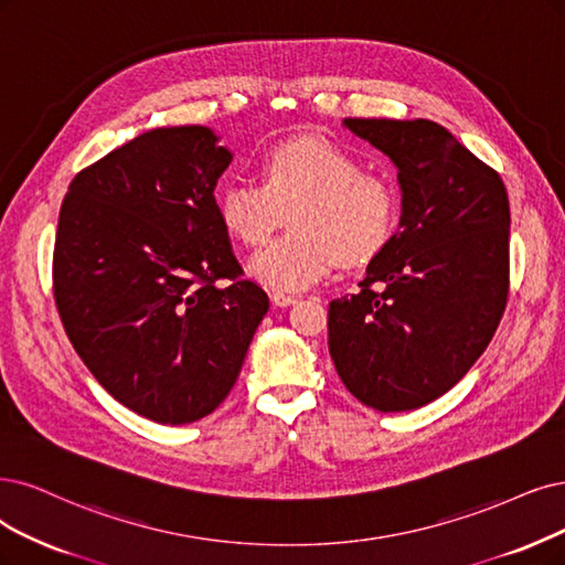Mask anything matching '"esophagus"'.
Masks as SVG:
<instances>
[{"label":"esophagus","instance_id":"34e87169","mask_svg":"<svg viewBox=\"0 0 565 565\" xmlns=\"http://www.w3.org/2000/svg\"><path fill=\"white\" fill-rule=\"evenodd\" d=\"M269 298H271V305H277V307H290V305H296V302H298V298H296V296L279 294V290H275V294H271Z\"/></svg>","mask_w":565,"mask_h":565}]
</instances>
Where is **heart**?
I'll return each instance as SVG.
<instances>
[{"instance_id": "1", "label": "heart", "mask_w": 565, "mask_h": 565, "mask_svg": "<svg viewBox=\"0 0 565 565\" xmlns=\"http://www.w3.org/2000/svg\"><path fill=\"white\" fill-rule=\"evenodd\" d=\"M260 179L227 181L216 198L225 233L260 246L286 221L290 233L250 258V277L279 294L315 286L340 263L365 265L391 242L398 195L359 158L321 137H294L269 146Z\"/></svg>"}]
</instances>
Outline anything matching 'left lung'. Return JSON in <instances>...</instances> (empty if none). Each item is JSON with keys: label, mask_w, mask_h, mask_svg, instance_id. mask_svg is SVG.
<instances>
[{"label": "left lung", "mask_w": 565, "mask_h": 565, "mask_svg": "<svg viewBox=\"0 0 565 565\" xmlns=\"http://www.w3.org/2000/svg\"><path fill=\"white\" fill-rule=\"evenodd\" d=\"M398 167V233L361 290L330 302L328 349L351 395L407 412L466 377L503 319L510 200L503 179L426 118H344Z\"/></svg>", "instance_id": "obj_1"}]
</instances>
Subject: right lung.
<instances>
[{
    "label": "right lung",
    "instance_id": "1",
    "mask_svg": "<svg viewBox=\"0 0 565 565\" xmlns=\"http://www.w3.org/2000/svg\"><path fill=\"white\" fill-rule=\"evenodd\" d=\"M230 162L204 125L156 128L81 170L60 206L62 326L93 377L158 424H193L225 401L269 309L218 218Z\"/></svg>",
    "mask_w": 565,
    "mask_h": 565
}]
</instances>
